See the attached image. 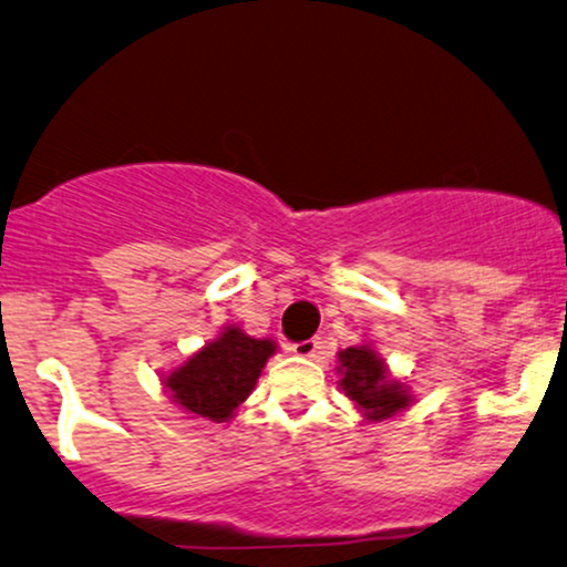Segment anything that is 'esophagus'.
<instances>
[{
	"label": "esophagus",
	"instance_id": "esophagus-1",
	"mask_svg": "<svg viewBox=\"0 0 567 567\" xmlns=\"http://www.w3.org/2000/svg\"><path fill=\"white\" fill-rule=\"evenodd\" d=\"M291 353L300 355V359H313V355L321 351V342L318 340H302V342H291L289 348Z\"/></svg>",
	"mask_w": 567,
	"mask_h": 567
}]
</instances>
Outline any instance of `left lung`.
I'll return each instance as SVG.
<instances>
[{"label": "left lung", "mask_w": 567, "mask_h": 567, "mask_svg": "<svg viewBox=\"0 0 567 567\" xmlns=\"http://www.w3.org/2000/svg\"><path fill=\"white\" fill-rule=\"evenodd\" d=\"M334 369L340 378L337 383L369 423L391 421L415 402L410 385L393 378L385 359L374 351L372 342L337 351Z\"/></svg>", "instance_id": "left-lung-1"}]
</instances>
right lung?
<instances>
[{
  "instance_id": "add662e5",
  "label": "right lung",
  "mask_w": 567,
  "mask_h": 567,
  "mask_svg": "<svg viewBox=\"0 0 567 567\" xmlns=\"http://www.w3.org/2000/svg\"><path fill=\"white\" fill-rule=\"evenodd\" d=\"M278 351L272 337H251L227 323L212 342L161 374V383L187 417L227 423L251 396L259 374Z\"/></svg>"
}]
</instances>
